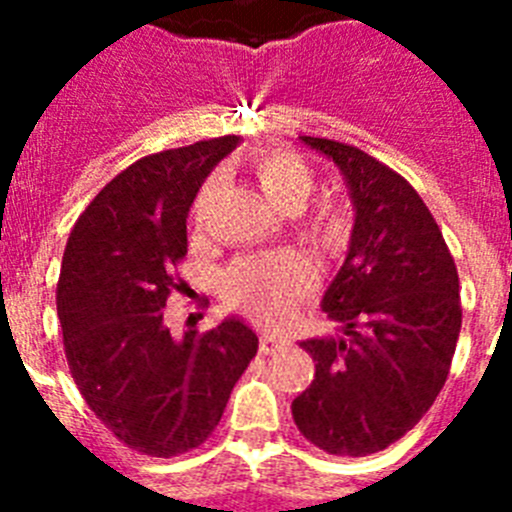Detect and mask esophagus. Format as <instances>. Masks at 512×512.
<instances>
[{
	"label": "esophagus",
	"instance_id": "34e87169",
	"mask_svg": "<svg viewBox=\"0 0 512 512\" xmlns=\"http://www.w3.org/2000/svg\"><path fill=\"white\" fill-rule=\"evenodd\" d=\"M287 346V338L277 336V333H271V330H264L259 338V348L261 354H274V351H279V348Z\"/></svg>",
	"mask_w": 512,
	"mask_h": 512
}]
</instances>
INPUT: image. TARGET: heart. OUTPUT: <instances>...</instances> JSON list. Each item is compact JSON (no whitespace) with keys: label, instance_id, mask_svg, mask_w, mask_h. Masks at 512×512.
<instances>
[{"label":"heart","instance_id":"b5f03b06","mask_svg":"<svg viewBox=\"0 0 512 512\" xmlns=\"http://www.w3.org/2000/svg\"><path fill=\"white\" fill-rule=\"evenodd\" d=\"M251 174L266 200L279 212H297L315 187V174L297 153L259 151L251 158ZM220 179L212 176L194 200V220L202 223ZM348 212L341 202L325 200L302 212L297 230L323 251H338L346 243ZM315 289V271L302 256L292 251L248 256L230 266L225 274V300L241 307L261 323H282L295 305Z\"/></svg>","mask_w":512,"mask_h":512}]
</instances>
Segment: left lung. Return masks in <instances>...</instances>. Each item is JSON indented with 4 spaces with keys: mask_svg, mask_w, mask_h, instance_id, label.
Returning <instances> with one entry per match:
<instances>
[{
    "mask_svg": "<svg viewBox=\"0 0 512 512\" xmlns=\"http://www.w3.org/2000/svg\"><path fill=\"white\" fill-rule=\"evenodd\" d=\"M300 140L338 166L354 228L320 302L341 328L300 343L315 379L292 402V418L328 454L369 456L405 436L449 377L459 274L436 220L400 174L346 143Z\"/></svg>",
    "mask_w": 512,
    "mask_h": 512,
    "instance_id": "8db88e82",
    "label": "left lung"
}]
</instances>
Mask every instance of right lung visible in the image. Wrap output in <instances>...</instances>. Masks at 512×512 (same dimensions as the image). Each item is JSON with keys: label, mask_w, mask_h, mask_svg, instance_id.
I'll use <instances>...</instances> for the list:
<instances>
[{"label": "right lung", "mask_w": 512, "mask_h": 512, "mask_svg": "<svg viewBox=\"0 0 512 512\" xmlns=\"http://www.w3.org/2000/svg\"><path fill=\"white\" fill-rule=\"evenodd\" d=\"M238 135L153 153L117 174L81 212L63 251L56 307L71 377L122 443L171 459L212 433L259 351L238 315L171 336L164 307L187 253L194 197Z\"/></svg>", "instance_id": "add662e5"}]
</instances>
